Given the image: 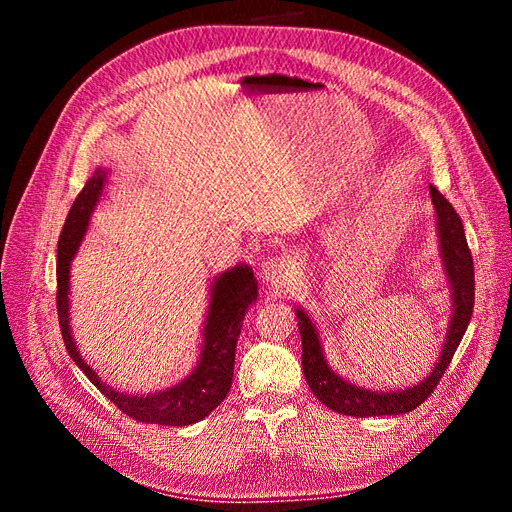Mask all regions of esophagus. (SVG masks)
I'll use <instances>...</instances> for the list:
<instances>
[{
    "label": "esophagus",
    "mask_w": 512,
    "mask_h": 512,
    "mask_svg": "<svg viewBox=\"0 0 512 512\" xmlns=\"http://www.w3.org/2000/svg\"><path fill=\"white\" fill-rule=\"evenodd\" d=\"M261 276L268 280L272 285H283L293 276V263L289 257L280 255V257H268L261 263Z\"/></svg>",
    "instance_id": "obj_1"
}]
</instances>
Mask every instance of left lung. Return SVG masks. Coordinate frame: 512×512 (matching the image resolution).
Masks as SVG:
<instances>
[{
  "label": "left lung",
  "instance_id": "8db88e82",
  "mask_svg": "<svg viewBox=\"0 0 512 512\" xmlns=\"http://www.w3.org/2000/svg\"><path fill=\"white\" fill-rule=\"evenodd\" d=\"M430 193L438 214L444 272H447L451 280V289H453V319H451L449 336H447V342H444L440 361L436 364L434 372L427 376L423 383L398 393H383V391L378 393V391H368L342 381V378L325 364L315 325L310 323V319L302 310L295 312V315H298V327L302 336V368H304L308 387L317 395L319 402H323L334 412H340V415H351V417L402 415V412H410L417 406H421L434 393L440 378L444 376V370L449 368L457 346L461 338H464L466 327L472 319L474 263L466 242L464 225H461L459 214L449 204L447 197L432 185H430Z\"/></svg>",
  "mask_w": 512,
  "mask_h": 512
}]
</instances>
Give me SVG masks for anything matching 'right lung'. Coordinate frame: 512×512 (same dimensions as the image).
Here are the masks:
<instances>
[{
  "label": "right lung",
  "instance_id": "right-lung-1",
  "mask_svg": "<svg viewBox=\"0 0 512 512\" xmlns=\"http://www.w3.org/2000/svg\"><path fill=\"white\" fill-rule=\"evenodd\" d=\"M106 174L95 170L74 200L68 219L61 229L57 244V317L61 336L76 366L85 372L89 381L129 419L155 425H189L202 421L217 408L232 387L236 342L242 329L246 308L257 298V278L246 266H238L221 274L212 285V300L204 327V346L197 368L183 383L155 395H123L106 387L76 351L68 321V293H70V261L78 251V244L87 232L91 210L100 200Z\"/></svg>",
  "mask_w": 512,
  "mask_h": 512
}]
</instances>
